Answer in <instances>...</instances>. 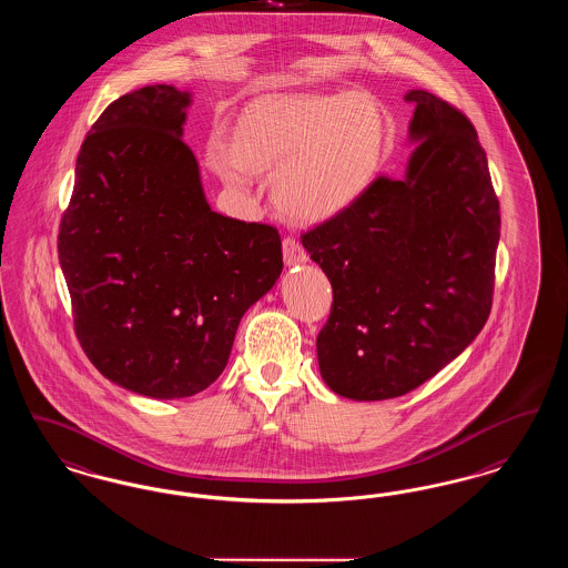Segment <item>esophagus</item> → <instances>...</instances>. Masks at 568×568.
Here are the masks:
<instances>
[{"label": "esophagus", "mask_w": 568, "mask_h": 568, "mask_svg": "<svg viewBox=\"0 0 568 568\" xmlns=\"http://www.w3.org/2000/svg\"><path fill=\"white\" fill-rule=\"evenodd\" d=\"M283 260L287 266H297V264H306L308 255L302 250V245L295 241L294 236H285L283 239Z\"/></svg>", "instance_id": "1"}]
</instances>
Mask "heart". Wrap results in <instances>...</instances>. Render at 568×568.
I'll list each match as a JSON object with an SVG mask.
<instances>
[{"label": "heart", "mask_w": 568, "mask_h": 568, "mask_svg": "<svg viewBox=\"0 0 568 568\" xmlns=\"http://www.w3.org/2000/svg\"><path fill=\"white\" fill-rule=\"evenodd\" d=\"M385 136V114L364 92L274 97L241 115L232 143L211 139L204 160L232 187L276 173V209L297 224H318L364 196Z\"/></svg>", "instance_id": "heart-1"}]
</instances>
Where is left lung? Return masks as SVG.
Segmentation results:
<instances>
[{
	"label": "left lung",
	"instance_id": "left-lung-1",
	"mask_svg": "<svg viewBox=\"0 0 568 568\" xmlns=\"http://www.w3.org/2000/svg\"><path fill=\"white\" fill-rule=\"evenodd\" d=\"M399 180L378 178L344 213L302 234L334 302L317 336L321 376L357 402L406 395L456 359L493 306L499 201L476 129L427 91Z\"/></svg>",
	"mask_w": 568,
	"mask_h": 568
}]
</instances>
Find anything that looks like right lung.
Here are the masks:
<instances>
[{"label":"right lung","instance_id":"obj_1","mask_svg":"<svg viewBox=\"0 0 568 568\" xmlns=\"http://www.w3.org/2000/svg\"><path fill=\"white\" fill-rule=\"evenodd\" d=\"M192 94L143 87L105 108L59 230L75 336L115 385L154 399L224 372L239 323L283 271L276 227L211 211L183 143Z\"/></svg>","mask_w":568,"mask_h":568}]
</instances>
